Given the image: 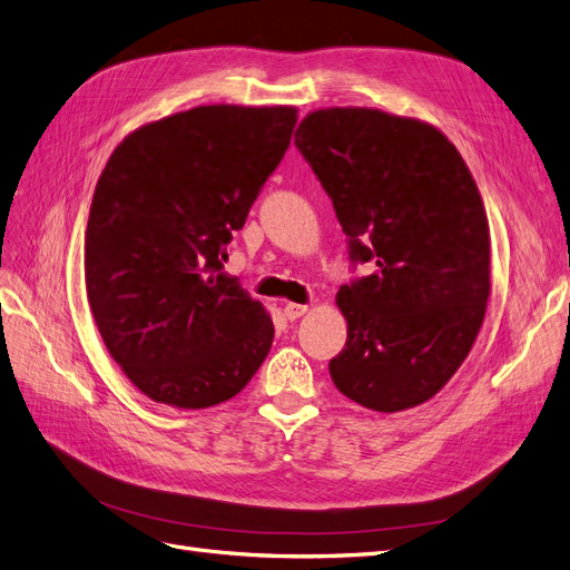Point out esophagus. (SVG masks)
Segmentation results:
<instances>
[{
    "instance_id": "obj_1",
    "label": "esophagus",
    "mask_w": 570,
    "mask_h": 570,
    "mask_svg": "<svg viewBox=\"0 0 570 570\" xmlns=\"http://www.w3.org/2000/svg\"><path fill=\"white\" fill-rule=\"evenodd\" d=\"M283 312H285V316H287L289 321H295V318H299V316H304V314L308 312V306H306V304H295V302H287V304H285V308H283Z\"/></svg>"
}]
</instances>
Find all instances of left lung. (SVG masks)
I'll use <instances>...</instances> for the list:
<instances>
[{
	"label": "left lung",
	"mask_w": 570,
	"mask_h": 570,
	"mask_svg": "<svg viewBox=\"0 0 570 570\" xmlns=\"http://www.w3.org/2000/svg\"><path fill=\"white\" fill-rule=\"evenodd\" d=\"M295 145L350 256L375 264L335 297L347 344L333 383L371 411L419 406L450 383L488 312L490 223L471 170L435 126L371 107L306 114Z\"/></svg>",
	"instance_id": "8db88e82"
}]
</instances>
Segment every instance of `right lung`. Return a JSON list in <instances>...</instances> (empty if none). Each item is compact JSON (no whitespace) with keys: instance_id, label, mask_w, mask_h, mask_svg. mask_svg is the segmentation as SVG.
Listing matches in <instances>:
<instances>
[{"instance_id":"right-lung-1","label":"right lung","mask_w":570,"mask_h":570,"mask_svg":"<svg viewBox=\"0 0 570 570\" xmlns=\"http://www.w3.org/2000/svg\"><path fill=\"white\" fill-rule=\"evenodd\" d=\"M295 124V107H195L126 135L101 170L85 289L111 358L151 402H228L264 364L271 314L223 258Z\"/></svg>"}]
</instances>
